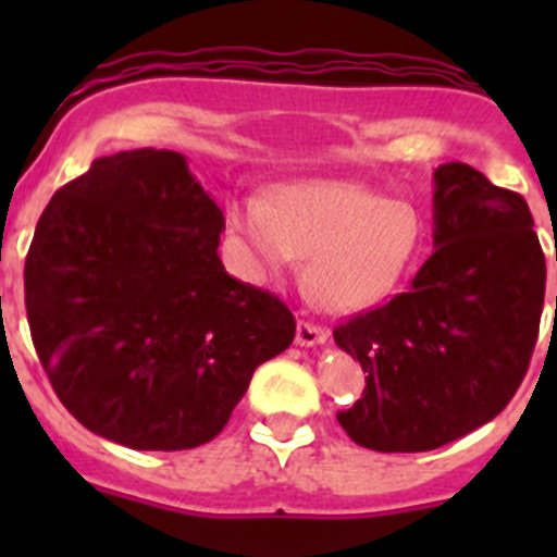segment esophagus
Listing matches in <instances>:
<instances>
[{
    "label": "esophagus",
    "instance_id": "34e87169",
    "mask_svg": "<svg viewBox=\"0 0 557 557\" xmlns=\"http://www.w3.org/2000/svg\"><path fill=\"white\" fill-rule=\"evenodd\" d=\"M325 339H329V329L299 320V325H296V345L314 347V345H323Z\"/></svg>",
    "mask_w": 557,
    "mask_h": 557
}]
</instances>
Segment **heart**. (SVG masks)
Here are the masks:
<instances>
[{
  "label": "heart",
  "mask_w": 557,
  "mask_h": 557,
  "mask_svg": "<svg viewBox=\"0 0 557 557\" xmlns=\"http://www.w3.org/2000/svg\"><path fill=\"white\" fill-rule=\"evenodd\" d=\"M228 228L247 272L263 283L307 258V294L329 312L363 310L391 294L423 243L412 205L352 183H296L274 190L269 205L237 201Z\"/></svg>",
  "instance_id": "1"
}]
</instances>
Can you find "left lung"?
I'll use <instances>...</instances> for the list:
<instances>
[{
	"label": "left lung",
	"instance_id": "8db88e82",
	"mask_svg": "<svg viewBox=\"0 0 557 557\" xmlns=\"http://www.w3.org/2000/svg\"><path fill=\"white\" fill-rule=\"evenodd\" d=\"M544 252L525 199L474 166L434 172V252L412 288L334 329L367 372L336 414L356 445L425 453L496 418L515 396L544 307Z\"/></svg>",
	"mask_w": 557,
	"mask_h": 557
}]
</instances>
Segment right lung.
<instances>
[{"mask_svg":"<svg viewBox=\"0 0 557 557\" xmlns=\"http://www.w3.org/2000/svg\"><path fill=\"white\" fill-rule=\"evenodd\" d=\"M226 228L183 153L123 150L55 190L26 256V314L55 396L132 450L215 440L296 320L218 256Z\"/></svg>","mask_w":557,"mask_h":557,"instance_id":"right-lung-1","label":"right lung"}]
</instances>
